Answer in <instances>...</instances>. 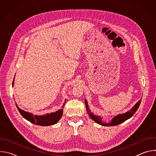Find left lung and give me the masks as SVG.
<instances>
[{
    "label": "left lung",
    "instance_id": "obj_1",
    "mask_svg": "<svg viewBox=\"0 0 156 156\" xmlns=\"http://www.w3.org/2000/svg\"><path fill=\"white\" fill-rule=\"evenodd\" d=\"M141 99L133 107V108L129 111L126 112L125 114H119V115L115 116L112 119V122H111L110 123H108L102 122V118H101L99 116L94 115H93V114L90 112V110L89 109V108H88V105H87V101H86V99H85V105H86V109L87 110V112L89 114V115H90V117L94 121H95L96 123H98V124H100L101 125H103V126H115V125H119V124L124 122L125 121L129 119L133 115H134L135 114V112L137 111L138 108H139L140 105L141 104Z\"/></svg>",
    "mask_w": 156,
    "mask_h": 156
}]
</instances>
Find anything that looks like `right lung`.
I'll list each match as a JSON object with an SVG mask.
<instances>
[{
  "label": "right lung",
  "instance_id": "obj_1",
  "mask_svg": "<svg viewBox=\"0 0 156 156\" xmlns=\"http://www.w3.org/2000/svg\"><path fill=\"white\" fill-rule=\"evenodd\" d=\"M14 78L12 83L13 86L14 83ZM65 104V102H64L62 106V108H63ZM17 108L19 112L25 119L30 121L32 123L36 124L37 125H40V126H49L57 123L58 121L61 119L63 114V108L60 109L54 113L47 114L44 115L37 116L36 115H34L30 112H25V111L19 108L18 106H17Z\"/></svg>",
  "mask_w": 156,
  "mask_h": 156
}]
</instances>
